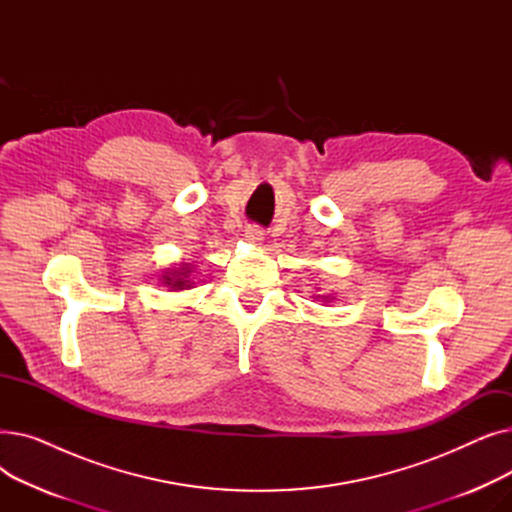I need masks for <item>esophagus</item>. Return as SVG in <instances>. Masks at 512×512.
Wrapping results in <instances>:
<instances>
[{"label": "esophagus", "instance_id": "obj_1", "mask_svg": "<svg viewBox=\"0 0 512 512\" xmlns=\"http://www.w3.org/2000/svg\"><path fill=\"white\" fill-rule=\"evenodd\" d=\"M245 238H247L249 242H255V245H259V242L263 240V230H261L259 226H247Z\"/></svg>", "mask_w": 512, "mask_h": 512}]
</instances>
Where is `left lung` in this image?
Returning a JSON list of instances; mask_svg holds the SVG:
<instances>
[{
	"label": "left lung",
	"instance_id": "1",
	"mask_svg": "<svg viewBox=\"0 0 512 512\" xmlns=\"http://www.w3.org/2000/svg\"><path fill=\"white\" fill-rule=\"evenodd\" d=\"M321 299H324V301H330V297H321Z\"/></svg>",
	"mask_w": 512,
	"mask_h": 512
}]
</instances>
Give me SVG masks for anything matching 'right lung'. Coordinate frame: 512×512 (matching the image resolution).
I'll list each match as a JSON object with an SVG mask.
<instances>
[{
	"instance_id": "right-lung-1",
	"label": "right lung",
	"mask_w": 512,
	"mask_h": 512,
	"mask_svg": "<svg viewBox=\"0 0 512 512\" xmlns=\"http://www.w3.org/2000/svg\"><path fill=\"white\" fill-rule=\"evenodd\" d=\"M191 272H193V267L188 265V263H184V265L178 267V270H170V272L164 274V284H166L168 288H172V290L191 288V286H193V282H191Z\"/></svg>"
}]
</instances>
